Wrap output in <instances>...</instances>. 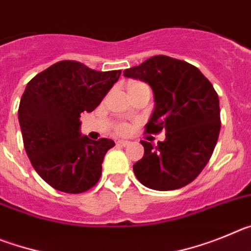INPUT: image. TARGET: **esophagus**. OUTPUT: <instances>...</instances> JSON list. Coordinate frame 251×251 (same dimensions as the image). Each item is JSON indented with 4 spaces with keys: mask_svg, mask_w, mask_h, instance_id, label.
<instances>
[{
    "mask_svg": "<svg viewBox=\"0 0 251 251\" xmlns=\"http://www.w3.org/2000/svg\"><path fill=\"white\" fill-rule=\"evenodd\" d=\"M130 145L129 141H118L117 142V146H122V147H127Z\"/></svg>",
    "mask_w": 251,
    "mask_h": 251,
    "instance_id": "1",
    "label": "esophagus"
}]
</instances>
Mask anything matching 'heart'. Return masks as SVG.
Listing matches in <instances>:
<instances>
[{
    "mask_svg": "<svg viewBox=\"0 0 251 251\" xmlns=\"http://www.w3.org/2000/svg\"><path fill=\"white\" fill-rule=\"evenodd\" d=\"M141 84L142 83H132L129 86V89L130 88H134V86L141 85ZM115 130H117V133H119V134H126V133L129 130V126H128L127 123H119L118 126L115 127Z\"/></svg>",
    "mask_w": 251,
    "mask_h": 251,
    "instance_id": "obj_1",
    "label": "heart"
}]
</instances>
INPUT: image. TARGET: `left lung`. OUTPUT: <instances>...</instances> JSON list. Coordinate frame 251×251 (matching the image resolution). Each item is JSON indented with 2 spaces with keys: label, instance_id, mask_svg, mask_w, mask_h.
Listing matches in <instances>:
<instances>
[{
  "label": "left lung",
  "instance_id": "8db88e82",
  "mask_svg": "<svg viewBox=\"0 0 251 251\" xmlns=\"http://www.w3.org/2000/svg\"><path fill=\"white\" fill-rule=\"evenodd\" d=\"M123 75L146 81L154 93L156 106L145 132L166 130L157 146L141 141L145 156L133 165L138 181L157 191L191 183L211 158L220 133V104L212 84L196 66L166 55L150 57Z\"/></svg>",
  "mask_w": 251,
  "mask_h": 251
}]
</instances>
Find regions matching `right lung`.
I'll list each match as a JSON object with an SVG mask.
<instances>
[{
	"instance_id": "right-lung-1",
	"label": "right lung",
	"mask_w": 251,
	"mask_h": 251,
	"mask_svg": "<svg viewBox=\"0 0 251 251\" xmlns=\"http://www.w3.org/2000/svg\"><path fill=\"white\" fill-rule=\"evenodd\" d=\"M121 73L63 60L26 85L19 106L24 147L39 176L57 191L81 194L100 178L104 156L115 143L80 136L79 118L100 104Z\"/></svg>"
}]
</instances>
